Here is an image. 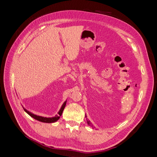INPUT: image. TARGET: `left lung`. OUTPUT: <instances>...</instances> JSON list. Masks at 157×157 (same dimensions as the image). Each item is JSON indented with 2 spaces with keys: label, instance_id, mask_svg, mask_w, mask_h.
Listing matches in <instances>:
<instances>
[{
  "label": "left lung",
  "instance_id": "8db88e82",
  "mask_svg": "<svg viewBox=\"0 0 157 157\" xmlns=\"http://www.w3.org/2000/svg\"><path fill=\"white\" fill-rule=\"evenodd\" d=\"M85 117H86V115H85ZM86 121H87V123H88V124L89 126H91L93 128H95V127L92 125V124L91 123V122H90L89 120H88L87 118H86Z\"/></svg>",
  "mask_w": 157,
  "mask_h": 157
}]
</instances>
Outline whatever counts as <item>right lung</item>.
<instances>
[{
  "label": "right lung",
  "instance_id": "right-lung-1",
  "mask_svg": "<svg viewBox=\"0 0 157 157\" xmlns=\"http://www.w3.org/2000/svg\"><path fill=\"white\" fill-rule=\"evenodd\" d=\"M66 103H67V101H65L63 103L62 106H61V107L60 108L59 112L58 113V115H56L55 117H41V116H38V115H35V114L32 113L31 112H29V111H27L26 109H25L24 107H23V109H24V111L29 115V116H31V117H33V118H35V119L39 121L40 122H45V123H53V122H56L57 121L59 120V118H60V117L61 116V115H62V113L63 111V109L66 105Z\"/></svg>",
  "mask_w": 157,
  "mask_h": 157
}]
</instances>
